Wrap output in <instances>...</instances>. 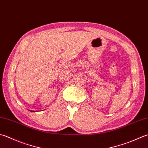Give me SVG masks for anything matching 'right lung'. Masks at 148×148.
<instances>
[{
	"label": "right lung",
	"instance_id": "1",
	"mask_svg": "<svg viewBox=\"0 0 148 148\" xmlns=\"http://www.w3.org/2000/svg\"><path fill=\"white\" fill-rule=\"evenodd\" d=\"M31 112H34V111H31Z\"/></svg>",
	"mask_w": 148,
	"mask_h": 148
}]
</instances>
